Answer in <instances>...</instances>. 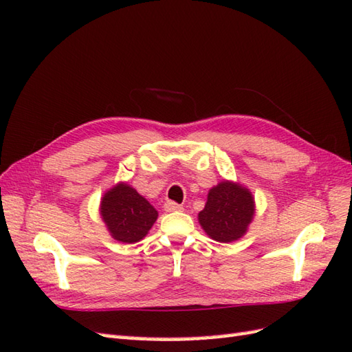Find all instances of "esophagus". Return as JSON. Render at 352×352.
<instances>
[{
    "label": "esophagus",
    "mask_w": 352,
    "mask_h": 352,
    "mask_svg": "<svg viewBox=\"0 0 352 352\" xmlns=\"http://www.w3.org/2000/svg\"><path fill=\"white\" fill-rule=\"evenodd\" d=\"M164 210H166V212H178V210H183V206L177 204L175 201H166V203H164Z\"/></svg>",
    "instance_id": "obj_1"
}]
</instances>
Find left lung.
<instances>
[{
	"instance_id": "left-lung-1",
	"label": "left lung",
	"mask_w": 352,
	"mask_h": 352,
	"mask_svg": "<svg viewBox=\"0 0 352 352\" xmlns=\"http://www.w3.org/2000/svg\"><path fill=\"white\" fill-rule=\"evenodd\" d=\"M254 216V198L242 186L222 182L210 189L198 219L206 233L218 242L241 239Z\"/></svg>"
}]
</instances>
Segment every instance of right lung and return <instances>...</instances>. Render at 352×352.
<instances>
[{"instance_id": "obj_1", "label": "right lung", "mask_w": 352, "mask_h": 352, "mask_svg": "<svg viewBox=\"0 0 352 352\" xmlns=\"http://www.w3.org/2000/svg\"><path fill=\"white\" fill-rule=\"evenodd\" d=\"M157 210L130 188L118 184L101 201V216L116 241L134 243L145 237L157 219Z\"/></svg>"}]
</instances>
